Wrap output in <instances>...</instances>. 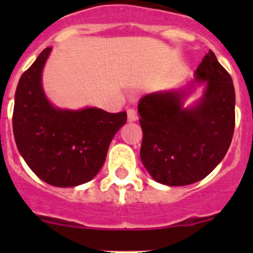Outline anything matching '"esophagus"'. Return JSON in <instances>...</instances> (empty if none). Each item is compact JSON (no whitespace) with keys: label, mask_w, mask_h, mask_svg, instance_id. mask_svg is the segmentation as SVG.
I'll return each mask as SVG.
<instances>
[{"label":"esophagus","mask_w":253,"mask_h":253,"mask_svg":"<svg viewBox=\"0 0 253 253\" xmlns=\"http://www.w3.org/2000/svg\"><path fill=\"white\" fill-rule=\"evenodd\" d=\"M126 113H128L129 122H135V120H138V113L135 109H133V107H129Z\"/></svg>","instance_id":"esophagus-1"}]
</instances>
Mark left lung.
<instances>
[{"label":"left lung","instance_id":"1","mask_svg":"<svg viewBox=\"0 0 253 253\" xmlns=\"http://www.w3.org/2000/svg\"><path fill=\"white\" fill-rule=\"evenodd\" d=\"M207 81L198 105L182 107L184 92H157L138 105L143 130L140 160L163 185L185 186L207 177L224 158L236 125L231 75L209 50L195 72Z\"/></svg>","mask_w":253,"mask_h":253}]
</instances>
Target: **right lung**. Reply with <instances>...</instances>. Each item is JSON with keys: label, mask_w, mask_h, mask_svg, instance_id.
Masks as SVG:
<instances>
[{"label": "right lung", "mask_w": 253, "mask_h": 253, "mask_svg": "<svg viewBox=\"0 0 253 253\" xmlns=\"http://www.w3.org/2000/svg\"><path fill=\"white\" fill-rule=\"evenodd\" d=\"M49 53L50 48L44 49L20 78L13 135L20 154L38 177L53 186L72 187L97 175L114 135L126 123V113L51 106L42 88V71Z\"/></svg>", "instance_id": "right-lung-1"}]
</instances>
